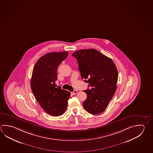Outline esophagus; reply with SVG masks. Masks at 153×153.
<instances>
[{
  "label": "esophagus",
  "mask_w": 153,
  "mask_h": 153,
  "mask_svg": "<svg viewBox=\"0 0 153 153\" xmlns=\"http://www.w3.org/2000/svg\"><path fill=\"white\" fill-rule=\"evenodd\" d=\"M77 93H78V91H77V90H74L73 92H71V94H72V95H73L77 94Z\"/></svg>",
  "instance_id": "esophagus-1"
}]
</instances>
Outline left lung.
Here are the masks:
<instances>
[{
    "label": "left lung",
    "mask_w": 153,
    "mask_h": 153,
    "mask_svg": "<svg viewBox=\"0 0 153 153\" xmlns=\"http://www.w3.org/2000/svg\"><path fill=\"white\" fill-rule=\"evenodd\" d=\"M72 56L78 61L81 77L88 83L84 91L87 98L84 101V109L92 115L103 113L116 90L118 72L110 58L95 49H83L74 52Z\"/></svg>",
    "instance_id": "1"
}]
</instances>
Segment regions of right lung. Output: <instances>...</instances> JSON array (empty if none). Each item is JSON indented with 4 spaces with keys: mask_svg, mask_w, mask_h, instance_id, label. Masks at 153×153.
Listing matches in <instances>:
<instances>
[{
    "mask_svg": "<svg viewBox=\"0 0 153 153\" xmlns=\"http://www.w3.org/2000/svg\"><path fill=\"white\" fill-rule=\"evenodd\" d=\"M68 55L66 51L46 53L38 60L32 71L30 85L35 98L46 113L54 116L63 114L71 95L55 83L58 67Z\"/></svg>",
    "mask_w": 153,
    "mask_h": 153,
    "instance_id": "add662e5",
    "label": "right lung"
}]
</instances>
